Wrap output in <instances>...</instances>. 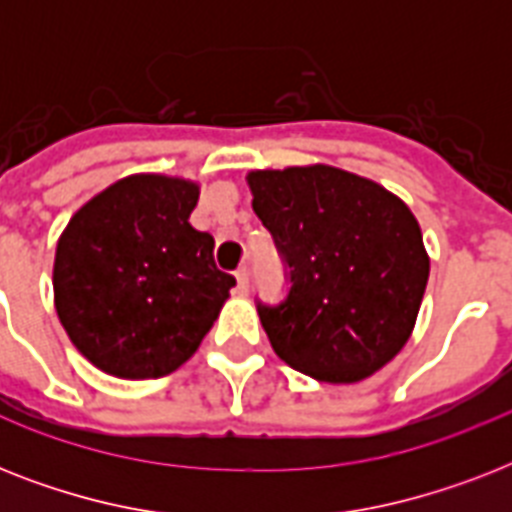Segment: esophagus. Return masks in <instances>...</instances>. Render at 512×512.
I'll return each mask as SVG.
<instances>
[{"label":"esophagus","mask_w":512,"mask_h":512,"mask_svg":"<svg viewBox=\"0 0 512 512\" xmlns=\"http://www.w3.org/2000/svg\"><path fill=\"white\" fill-rule=\"evenodd\" d=\"M236 289H239V295H247V292H249V271H247V268H239V271H236Z\"/></svg>","instance_id":"1"}]
</instances>
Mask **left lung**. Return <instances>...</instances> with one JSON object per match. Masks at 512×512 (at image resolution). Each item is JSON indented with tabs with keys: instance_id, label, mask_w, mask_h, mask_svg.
<instances>
[{
	"instance_id": "left-lung-1",
	"label": "left lung",
	"mask_w": 512,
	"mask_h": 512,
	"mask_svg": "<svg viewBox=\"0 0 512 512\" xmlns=\"http://www.w3.org/2000/svg\"><path fill=\"white\" fill-rule=\"evenodd\" d=\"M247 185L292 279L284 303L257 308L276 356L332 385L380 372L412 337L428 287L412 209L329 164L252 170Z\"/></svg>"
}]
</instances>
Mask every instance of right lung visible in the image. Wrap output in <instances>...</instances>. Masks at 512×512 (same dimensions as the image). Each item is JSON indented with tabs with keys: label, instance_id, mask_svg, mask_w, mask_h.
<instances>
[{
	"label": "right lung",
	"instance_id": "add662e5",
	"mask_svg": "<svg viewBox=\"0 0 512 512\" xmlns=\"http://www.w3.org/2000/svg\"><path fill=\"white\" fill-rule=\"evenodd\" d=\"M196 180L138 172L116 180L68 220L55 247V311L74 348L119 380L175 372L231 297L215 239L196 231Z\"/></svg>",
	"mask_w": 512,
	"mask_h": 512
}]
</instances>
